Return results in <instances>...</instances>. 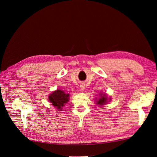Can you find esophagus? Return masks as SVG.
<instances>
[{"instance_id":"obj_1","label":"esophagus","mask_w":157,"mask_h":157,"mask_svg":"<svg viewBox=\"0 0 157 157\" xmlns=\"http://www.w3.org/2000/svg\"><path fill=\"white\" fill-rule=\"evenodd\" d=\"M80 89H81V91H83L84 89H85V85H81L80 86Z\"/></svg>"}]
</instances>
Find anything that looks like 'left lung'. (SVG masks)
<instances>
[{"label": "left lung", "mask_w": 157, "mask_h": 157, "mask_svg": "<svg viewBox=\"0 0 157 157\" xmlns=\"http://www.w3.org/2000/svg\"><path fill=\"white\" fill-rule=\"evenodd\" d=\"M105 95H106V94H103V95H101V98H100L99 99L96 101L98 105H105L106 104V101H107V98L105 97Z\"/></svg>", "instance_id": "left-lung-1"}]
</instances>
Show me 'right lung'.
<instances>
[{
	"instance_id": "add662e5",
	"label": "right lung",
	"mask_w": 157,
	"mask_h": 157,
	"mask_svg": "<svg viewBox=\"0 0 157 157\" xmlns=\"http://www.w3.org/2000/svg\"><path fill=\"white\" fill-rule=\"evenodd\" d=\"M69 94H67L63 91L59 89L50 94L49 99V101L54 107L62 111V107L69 101Z\"/></svg>"
}]
</instances>
